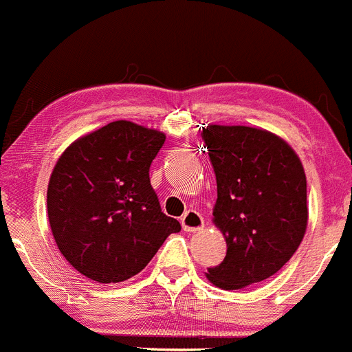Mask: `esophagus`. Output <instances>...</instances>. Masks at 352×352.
<instances>
[{
	"label": "esophagus",
	"instance_id": "esophagus-1",
	"mask_svg": "<svg viewBox=\"0 0 352 352\" xmlns=\"http://www.w3.org/2000/svg\"><path fill=\"white\" fill-rule=\"evenodd\" d=\"M182 226L183 230L188 231V233H194V231H199L205 228V221H203L199 212H196V210H188V212L183 213Z\"/></svg>",
	"mask_w": 352,
	"mask_h": 352
}]
</instances>
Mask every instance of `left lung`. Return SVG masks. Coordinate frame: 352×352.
I'll return each mask as SVG.
<instances>
[{"instance_id":"obj_1","label":"left lung","mask_w":352,"mask_h":352,"mask_svg":"<svg viewBox=\"0 0 352 352\" xmlns=\"http://www.w3.org/2000/svg\"><path fill=\"white\" fill-rule=\"evenodd\" d=\"M217 179L213 222L226 239V256L206 278L239 290L276 274L306 231V176L299 156L274 133L249 126L203 128Z\"/></svg>"}]
</instances>
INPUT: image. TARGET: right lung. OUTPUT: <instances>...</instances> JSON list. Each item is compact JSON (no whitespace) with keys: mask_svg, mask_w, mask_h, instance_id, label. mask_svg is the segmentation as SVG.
Here are the masks:
<instances>
[{"mask_svg":"<svg viewBox=\"0 0 352 352\" xmlns=\"http://www.w3.org/2000/svg\"><path fill=\"white\" fill-rule=\"evenodd\" d=\"M165 142L162 131L130 121L78 139L64 151L47 185V217L60 253L98 283H119L151 262L170 233L149 179Z\"/></svg>","mask_w":352,"mask_h":352,"instance_id":"right-lung-1","label":"right lung"}]
</instances>
